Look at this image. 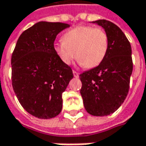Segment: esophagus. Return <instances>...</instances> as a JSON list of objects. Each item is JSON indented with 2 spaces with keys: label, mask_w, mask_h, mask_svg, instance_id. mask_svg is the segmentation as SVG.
Here are the masks:
<instances>
[{
  "label": "esophagus",
  "mask_w": 146,
  "mask_h": 146,
  "mask_svg": "<svg viewBox=\"0 0 146 146\" xmlns=\"http://www.w3.org/2000/svg\"><path fill=\"white\" fill-rule=\"evenodd\" d=\"M73 76L75 77V78H78V75H79V73H78V72H76V71H73Z\"/></svg>",
  "instance_id": "esophagus-1"
}]
</instances>
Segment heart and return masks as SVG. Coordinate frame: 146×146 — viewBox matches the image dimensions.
Masks as SVG:
<instances>
[{
    "label": "heart",
    "instance_id": "1",
    "mask_svg": "<svg viewBox=\"0 0 146 146\" xmlns=\"http://www.w3.org/2000/svg\"><path fill=\"white\" fill-rule=\"evenodd\" d=\"M109 48V37L106 30L89 25H79L62 36V41L56 43L54 50L61 61L69 65L76 56L79 63L87 68L100 65Z\"/></svg>",
    "mask_w": 146,
    "mask_h": 146
}]
</instances>
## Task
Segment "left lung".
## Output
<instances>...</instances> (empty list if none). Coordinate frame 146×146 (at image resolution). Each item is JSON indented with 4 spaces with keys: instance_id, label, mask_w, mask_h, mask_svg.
<instances>
[{
    "instance_id": "8db88e82",
    "label": "left lung",
    "mask_w": 146,
    "mask_h": 146,
    "mask_svg": "<svg viewBox=\"0 0 146 146\" xmlns=\"http://www.w3.org/2000/svg\"><path fill=\"white\" fill-rule=\"evenodd\" d=\"M104 28L109 48L102 63L79 75L80 94L88 113L107 116L116 111L126 99L133 71L130 43L113 23L102 19L93 22Z\"/></svg>"
}]
</instances>
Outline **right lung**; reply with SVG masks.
Returning a JSON list of instances; mask_svg holds the SVG:
<instances>
[{
  "label": "right lung",
  "mask_w": 146,
  "mask_h": 146,
  "mask_svg": "<svg viewBox=\"0 0 146 146\" xmlns=\"http://www.w3.org/2000/svg\"><path fill=\"white\" fill-rule=\"evenodd\" d=\"M69 25L39 22L19 36L12 55V84L22 106L38 118H52L62 108L72 68L54 50L56 35Z\"/></svg>",
  "instance_id": "1"
}]
</instances>
